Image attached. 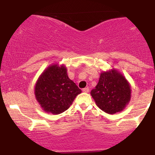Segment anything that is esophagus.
Returning a JSON list of instances; mask_svg holds the SVG:
<instances>
[{"label":"esophagus","mask_w":155,"mask_h":155,"mask_svg":"<svg viewBox=\"0 0 155 155\" xmlns=\"http://www.w3.org/2000/svg\"><path fill=\"white\" fill-rule=\"evenodd\" d=\"M82 91L84 92H90V89H89L88 87H85V88L82 89Z\"/></svg>","instance_id":"1"}]
</instances>
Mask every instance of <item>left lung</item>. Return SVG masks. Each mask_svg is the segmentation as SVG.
<instances>
[{"mask_svg":"<svg viewBox=\"0 0 155 155\" xmlns=\"http://www.w3.org/2000/svg\"><path fill=\"white\" fill-rule=\"evenodd\" d=\"M131 90L127 80L116 71L104 72L91 95L102 111L115 114L124 109L130 99Z\"/></svg>","mask_w":155,"mask_h":155,"instance_id":"obj_1","label":"left lung"}]
</instances>
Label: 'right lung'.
<instances>
[{"label": "right lung", "mask_w": 155, "mask_h": 155, "mask_svg": "<svg viewBox=\"0 0 155 155\" xmlns=\"http://www.w3.org/2000/svg\"><path fill=\"white\" fill-rule=\"evenodd\" d=\"M81 90L67 75L64 66L51 65L39 77L35 87L36 100L42 108L54 114L70 107Z\"/></svg>", "instance_id": "1"}]
</instances>
